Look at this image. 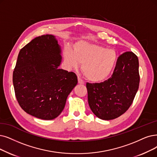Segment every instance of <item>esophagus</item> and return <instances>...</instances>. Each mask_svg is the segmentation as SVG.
I'll return each instance as SVG.
<instances>
[{
    "label": "esophagus",
    "instance_id": "1",
    "mask_svg": "<svg viewBox=\"0 0 157 157\" xmlns=\"http://www.w3.org/2000/svg\"><path fill=\"white\" fill-rule=\"evenodd\" d=\"M78 84H84V80L81 78H80L79 77H78Z\"/></svg>",
    "mask_w": 157,
    "mask_h": 157
}]
</instances>
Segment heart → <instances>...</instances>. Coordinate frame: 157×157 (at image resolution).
Wrapping results in <instances>:
<instances>
[{"label":"heart","instance_id":"1","mask_svg":"<svg viewBox=\"0 0 157 157\" xmlns=\"http://www.w3.org/2000/svg\"><path fill=\"white\" fill-rule=\"evenodd\" d=\"M64 56L66 64L71 67H77L78 62L82 63L83 75L91 82L105 79L111 73L117 60L115 49L86 41L77 43L73 51L66 48Z\"/></svg>","mask_w":157,"mask_h":157}]
</instances>
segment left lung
<instances>
[{
    "label": "left lung",
    "instance_id": "1",
    "mask_svg": "<svg viewBox=\"0 0 157 157\" xmlns=\"http://www.w3.org/2000/svg\"><path fill=\"white\" fill-rule=\"evenodd\" d=\"M139 59L132 52L119 56L111 77L100 83L86 84L90 109L98 118L113 120L126 112L139 89Z\"/></svg>",
    "mask_w": 157,
    "mask_h": 157
}]
</instances>
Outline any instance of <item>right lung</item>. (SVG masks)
Wrapping results in <instances>:
<instances>
[{
	"label": "right lung",
	"mask_w": 157,
	"mask_h": 157,
	"mask_svg": "<svg viewBox=\"0 0 157 157\" xmlns=\"http://www.w3.org/2000/svg\"><path fill=\"white\" fill-rule=\"evenodd\" d=\"M52 35L36 37L18 53L13 73L15 96L27 113L52 120L63 111L78 80L76 74L59 69L62 57Z\"/></svg>",
	"instance_id": "right-lung-1"
}]
</instances>
